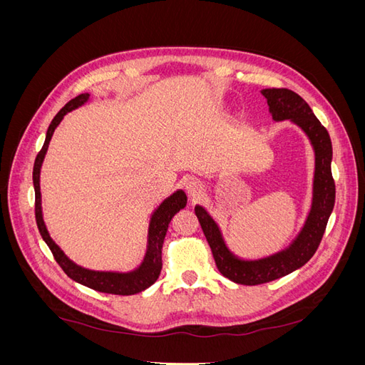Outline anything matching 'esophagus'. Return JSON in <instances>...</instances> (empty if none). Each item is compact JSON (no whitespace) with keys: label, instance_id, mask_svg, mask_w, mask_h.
Returning <instances> with one entry per match:
<instances>
[{"label":"esophagus","instance_id":"1","mask_svg":"<svg viewBox=\"0 0 365 365\" xmlns=\"http://www.w3.org/2000/svg\"><path fill=\"white\" fill-rule=\"evenodd\" d=\"M185 190L189 192V195L192 197H196V196H200L202 192V184H201V181H197L195 178H189L185 181Z\"/></svg>","mask_w":365,"mask_h":365}]
</instances>
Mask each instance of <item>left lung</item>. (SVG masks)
<instances>
[{"label": "left lung", "mask_w": 365, "mask_h": 365, "mask_svg": "<svg viewBox=\"0 0 365 365\" xmlns=\"http://www.w3.org/2000/svg\"><path fill=\"white\" fill-rule=\"evenodd\" d=\"M262 94L267 97L269 113L275 121H292L294 125L302 128L307 138L311 140L315 152V173L312 205L304 227L288 248L263 259L244 260L235 256L225 245L215 219L207 213L204 207H195V213L212 248L220 274L231 282L248 286L284 277L311 260L323 239L329 216L335 205V181L332 169H330L332 141H330L327 129L319 123L311 106L288 88H267V90H262Z\"/></svg>", "instance_id": "1"}]
</instances>
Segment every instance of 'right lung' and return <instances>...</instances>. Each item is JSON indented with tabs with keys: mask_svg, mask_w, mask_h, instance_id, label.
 I'll use <instances>...</instances> for the list:
<instances>
[{
	"mask_svg": "<svg viewBox=\"0 0 365 365\" xmlns=\"http://www.w3.org/2000/svg\"><path fill=\"white\" fill-rule=\"evenodd\" d=\"M90 94H79L74 97L65 105L61 111L54 115L51 123L47 130L46 141L43 146L39 150L38 157L35 160V165H33V185H35V215H36V224L39 228V233L42 239L46 240V244L51 250L54 260L59 263V267L63 269V272L68 275L74 282L81 283L83 286H88L94 291L105 292V294H115V295H134L141 291L148 289L149 286L157 282L160 277V272L163 268V259H161V250L164 244L165 233L172 217L182 210L187 204V196L182 190H176L173 195L160 204V207L153 212L150 222H149V233H148V250L146 256L143 259V263L140 267L130 272H111V271H93L86 269L76 264L73 260H70L65 252L54 244V240L50 237L46 222L42 217V207H41V187H39V173L42 168V161L46 158V153L50 145V140L53 137L54 129L62 121L63 115L73 111V109L82 106L85 102H88Z\"/></svg>",
	"mask_w": 365,
	"mask_h": 365,
	"instance_id": "add662e5",
	"label": "right lung"
}]
</instances>
